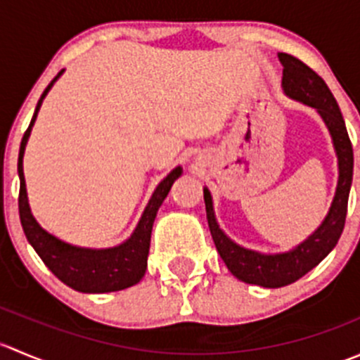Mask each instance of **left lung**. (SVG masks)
Wrapping results in <instances>:
<instances>
[{
    "label": "left lung",
    "mask_w": 360,
    "mask_h": 360,
    "mask_svg": "<svg viewBox=\"0 0 360 360\" xmlns=\"http://www.w3.org/2000/svg\"><path fill=\"white\" fill-rule=\"evenodd\" d=\"M278 60L284 66L282 89L285 96L304 106L314 108L324 120L331 134L338 158V184L324 221L314 233L308 235L301 244L288 252H257V250L238 245L221 230L216 214H214L212 195L207 188H203L207 221H209L210 235H212L221 259L238 281L268 289L292 284L297 278L314 270L335 249L345 226L348 195H350L352 176H354V151H352L350 137H348L345 120L331 90L317 72L311 71L296 57L289 53H278Z\"/></svg>",
    "instance_id": "left-lung-1"
}]
</instances>
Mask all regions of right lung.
I'll return each mask as SVG.
<instances>
[{"instance_id":"1","label":"right lung","mask_w":360,"mask_h":360,"mask_svg":"<svg viewBox=\"0 0 360 360\" xmlns=\"http://www.w3.org/2000/svg\"><path fill=\"white\" fill-rule=\"evenodd\" d=\"M60 75H63V71L50 82L43 96L39 97L34 115H32L31 123H29L22 137V143H20L19 163H17L20 179V223H22L24 233L27 237L29 244L34 248L38 256L43 259V263L69 288L89 294L122 291V289L130 288V285H136L146 274L148 252H150L151 230H153L155 217H157L160 205L169 195L174 181L183 174V167H176V169L167 174V177H163V181H160V184L151 195L150 202H148L146 209H144L143 216H141L139 223H137L136 230L132 231V235L125 242L115 245V248H78V245L68 244V242L60 240V238L53 237L52 233L43 230L38 221L34 219V216H32L31 207H29L22 160L25 144H27L29 136H31V129L34 125L43 99L53 86V83L59 79Z\"/></svg>"}]
</instances>
